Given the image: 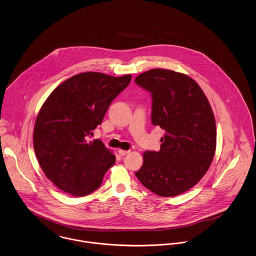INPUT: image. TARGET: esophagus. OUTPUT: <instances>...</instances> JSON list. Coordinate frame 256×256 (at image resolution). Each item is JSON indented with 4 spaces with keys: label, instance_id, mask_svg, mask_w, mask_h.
<instances>
[{
    "label": "esophagus",
    "instance_id": "1",
    "mask_svg": "<svg viewBox=\"0 0 256 256\" xmlns=\"http://www.w3.org/2000/svg\"><path fill=\"white\" fill-rule=\"evenodd\" d=\"M128 152H130V150H118V154H120V156H124V155H126Z\"/></svg>",
    "mask_w": 256,
    "mask_h": 256
}]
</instances>
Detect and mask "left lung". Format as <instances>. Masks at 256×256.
<instances>
[{
	"mask_svg": "<svg viewBox=\"0 0 256 256\" xmlns=\"http://www.w3.org/2000/svg\"><path fill=\"white\" fill-rule=\"evenodd\" d=\"M134 82L152 94V122L166 132L159 152L144 154L136 176L156 195H180L202 179L212 161L216 132L210 104L192 78L172 70L152 69Z\"/></svg>",
	"mask_w": 256,
	"mask_h": 256,
	"instance_id": "left-lung-1",
	"label": "left lung"
}]
</instances>
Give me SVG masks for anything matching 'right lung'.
<instances>
[{"label":"right lung","mask_w":256,"mask_h":256,"mask_svg":"<svg viewBox=\"0 0 256 256\" xmlns=\"http://www.w3.org/2000/svg\"><path fill=\"white\" fill-rule=\"evenodd\" d=\"M132 75L85 72L61 83L36 120L34 148L46 176L60 190L81 197L98 189L116 156L100 140L88 142L110 102Z\"/></svg>","instance_id":"obj_1"}]
</instances>
